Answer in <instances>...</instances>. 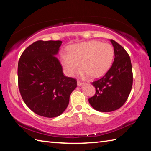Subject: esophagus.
Segmentation results:
<instances>
[{
  "label": "esophagus",
  "instance_id": "34e87169",
  "mask_svg": "<svg viewBox=\"0 0 151 151\" xmlns=\"http://www.w3.org/2000/svg\"><path fill=\"white\" fill-rule=\"evenodd\" d=\"M83 85V83H82V82L79 81H77V85H78V86H82Z\"/></svg>",
  "mask_w": 151,
  "mask_h": 151
}]
</instances>
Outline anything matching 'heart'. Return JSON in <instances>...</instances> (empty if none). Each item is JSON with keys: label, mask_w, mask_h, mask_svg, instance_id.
Masks as SVG:
<instances>
[{"label": "heart", "mask_w": 151, "mask_h": 151, "mask_svg": "<svg viewBox=\"0 0 151 151\" xmlns=\"http://www.w3.org/2000/svg\"><path fill=\"white\" fill-rule=\"evenodd\" d=\"M67 56H63L60 63L66 75L73 76L80 70L91 79L100 78L108 72L114 58L113 47L98 40L69 46Z\"/></svg>", "instance_id": "obj_1"}]
</instances>
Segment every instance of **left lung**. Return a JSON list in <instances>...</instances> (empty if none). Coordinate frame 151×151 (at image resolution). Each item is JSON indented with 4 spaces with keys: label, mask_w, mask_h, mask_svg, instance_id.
<instances>
[{
    "label": "left lung",
    "mask_w": 151,
    "mask_h": 151,
    "mask_svg": "<svg viewBox=\"0 0 151 151\" xmlns=\"http://www.w3.org/2000/svg\"><path fill=\"white\" fill-rule=\"evenodd\" d=\"M114 47V59L103 77L92 83L96 93L88 102L99 112H112L123 105L131 93L132 71L131 58L122 46L110 40Z\"/></svg>",
    "instance_id": "obj_1"
}]
</instances>
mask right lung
I'll list each match as a JSON object with an SVG mask.
<instances>
[{
    "mask_svg": "<svg viewBox=\"0 0 151 151\" xmlns=\"http://www.w3.org/2000/svg\"><path fill=\"white\" fill-rule=\"evenodd\" d=\"M60 40H38L22 52L18 64V83L25 104L38 115L53 118L67 108L76 79L63 75L56 57Z\"/></svg>",
    "mask_w": 151,
    "mask_h": 151,
    "instance_id": "right-lung-1",
    "label": "right lung"
}]
</instances>
